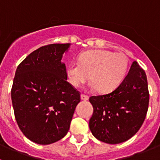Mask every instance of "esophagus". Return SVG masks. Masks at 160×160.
Listing matches in <instances>:
<instances>
[{
    "label": "esophagus",
    "mask_w": 160,
    "mask_h": 160,
    "mask_svg": "<svg viewBox=\"0 0 160 160\" xmlns=\"http://www.w3.org/2000/svg\"><path fill=\"white\" fill-rule=\"evenodd\" d=\"M81 99L82 100V101H87V100L89 99V97L87 95H85V94H81Z\"/></svg>",
    "instance_id": "1"
}]
</instances>
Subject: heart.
<instances>
[{
  "mask_svg": "<svg viewBox=\"0 0 160 160\" xmlns=\"http://www.w3.org/2000/svg\"><path fill=\"white\" fill-rule=\"evenodd\" d=\"M129 66L128 57L122 53L104 49L85 51L79 55V62H71L66 69L68 81L79 87L90 78V87L107 94L117 88L125 78Z\"/></svg>",
  "mask_w": 160,
  "mask_h": 160,
  "instance_id": "heart-1",
  "label": "heart"
}]
</instances>
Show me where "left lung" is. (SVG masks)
<instances>
[{"mask_svg": "<svg viewBox=\"0 0 160 160\" xmlns=\"http://www.w3.org/2000/svg\"><path fill=\"white\" fill-rule=\"evenodd\" d=\"M94 108L89 122L91 133L102 142L118 144L138 132L144 122L149 104L148 79L137 62L112 92L91 96Z\"/></svg>", "mask_w": 160, "mask_h": 160, "instance_id": "left-lung-1", "label": "left lung"}]
</instances>
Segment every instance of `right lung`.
Returning a JSON list of instances; mask_svg holds the SVG:
<instances>
[{
  "label": "right lung",
  "mask_w": 160,
  "mask_h": 160,
  "mask_svg": "<svg viewBox=\"0 0 160 160\" xmlns=\"http://www.w3.org/2000/svg\"><path fill=\"white\" fill-rule=\"evenodd\" d=\"M70 47V43L42 46L17 68L11 90L15 118L25 136L38 144L62 138L80 102L62 62Z\"/></svg>",
  "instance_id": "obj_1"
}]
</instances>
